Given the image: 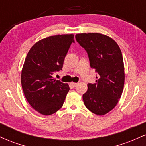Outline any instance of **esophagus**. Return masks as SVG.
<instances>
[{"mask_svg": "<svg viewBox=\"0 0 146 146\" xmlns=\"http://www.w3.org/2000/svg\"><path fill=\"white\" fill-rule=\"evenodd\" d=\"M78 83H75V82H71L70 83V85L73 87H75L76 86H78Z\"/></svg>", "mask_w": 146, "mask_h": 146, "instance_id": "obj_1", "label": "esophagus"}]
</instances>
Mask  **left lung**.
<instances>
[{
	"label": "left lung",
	"instance_id": "left-lung-1",
	"mask_svg": "<svg viewBox=\"0 0 146 146\" xmlns=\"http://www.w3.org/2000/svg\"><path fill=\"white\" fill-rule=\"evenodd\" d=\"M78 42L86 50L90 65L98 73L94 84H88L83 95L85 106L97 115H104L116 106L124 86L123 56L113 38L100 33L75 35Z\"/></svg>",
	"mask_w": 146,
	"mask_h": 146
}]
</instances>
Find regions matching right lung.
Segmentation results:
<instances>
[{"label": "right lung", "instance_id": "1", "mask_svg": "<svg viewBox=\"0 0 146 146\" xmlns=\"http://www.w3.org/2000/svg\"><path fill=\"white\" fill-rule=\"evenodd\" d=\"M73 34L56 35L37 42L28 52L21 72V85L27 102L43 115L56 113L69 90L68 84L52 75L63 66Z\"/></svg>", "mask_w": 146, "mask_h": 146}]
</instances>
